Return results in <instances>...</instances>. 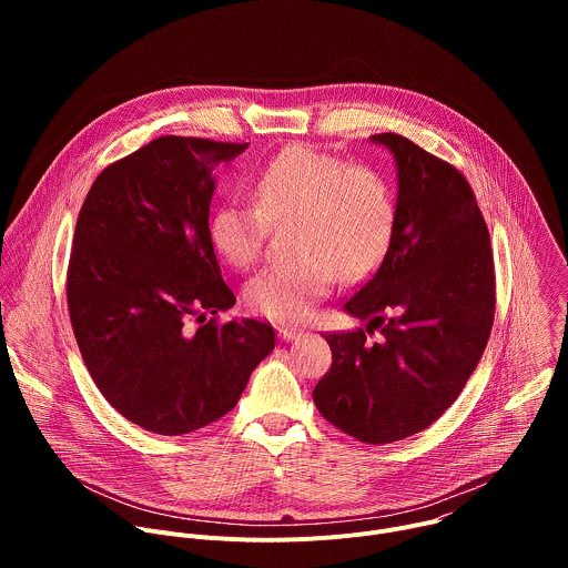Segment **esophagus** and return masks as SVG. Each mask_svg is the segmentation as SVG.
Listing matches in <instances>:
<instances>
[{
	"mask_svg": "<svg viewBox=\"0 0 568 568\" xmlns=\"http://www.w3.org/2000/svg\"><path fill=\"white\" fill-rule=\"evenodd\" d=\"M278 337H281V342H294L301 337V333L294 328H278Z\"/></svg>",
	"mask_w": 568,
	"mask_h": 568,
	"instance_id": "34e87169",
	"label": "esophagus"
}]
</instances>
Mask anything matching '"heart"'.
I'll return each instance as SVG.
<instances>
[{"label": "heart", "mask_w": 568, "mask_h": 568, "mask_svg": "<svg viewBox=\"0 0 568 568\" xmlns=\"http://www.w3.org/2000/svg\"><path fill=\"white\" fill-rule=\"evenodd\" d=\"M256 206L217 204L206 224L213 252L247 270L270 229H285L296 258L258 272L247 305L272 321L298 323L335 278L357 283L382 263L395 229V200L384 175L310 145L281 150L254 180Z\"/></svg>", "instance_id": "1"}]
</instances>
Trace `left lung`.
Instances as JSON below:
<instances>
[{"instance_id":"obj_1","label":"left lung","mask_w":568,"mask_h":568,"mask_svg":"<svg viewBox=\"0 0 568 568\" xmlns=\"http://www.w3.org/2000/svg\"><path fill=\"white\" fill-rule=\"evenodd\" d=\"M393 154L395 229L379 270L344 312L364 331L323 335L333 366L314 386L321 416L348 436L386 445L436 423L474 373L495 318L490 233L465 178L399 134Z\"/></svg>"}]
</instances>
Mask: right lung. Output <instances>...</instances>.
<instances>
[{
  "mask_svg": "<svg viewBox=\"0 0 568 568\" xmlns=\"http://www.w3.org/2000/svg\"><path fill=\"white\" fill-rule=\"evenodd\" d=\"M250 143L159 136L108 166L80 209L67 303L83 362L112 407L159 436H182L231 412L274 351L256 318L191 316L235 303L206 224L213 171Z\"/></svg>",
  "mask_w": 568,
  "mask_h": 568,
  "instance_id": "add662e5",
  "label": "right lung"
}]
</instances>
